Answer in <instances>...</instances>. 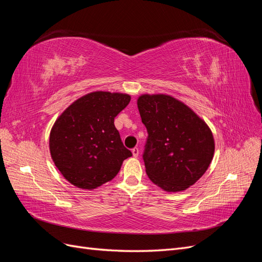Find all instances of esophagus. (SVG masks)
Masks as SVG:
<instances>
[{
  "label": "esophagus",
  "mask_w": 262,
  "mask_h": 262,
  "mask_svg": "<svg viewBox=\"0 0 262 262\" xmlns=\"http://www.w3.org/2000/svg\"><path fill=\"white\" fill-rule=\"evenodd\" d=\"M132 155H133V157H138L139 156V148L138 147H134L132 149Z\"/></svg>",
  "instance_id": "1"
}]
</instances>
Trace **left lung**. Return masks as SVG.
Returning <instances> with one entry per match:
<instances>
[{
  "instance_id": "1",
  "label": "left lung",
  "mask_w": 262,
  "mask_h": 262,
  "mask_svg": "<svg viewBox=\"0 0 262 262\" xmlns=\"http://www.w3.org/2000/svg\"><path fill=\"white\" fill-rule=\"evenodd\" d=\"M138 108L148 134L143 153L148 178L167 192L195 184L215 147L208 124L169 95H142Z\"/></svg>"
}]
</instances>
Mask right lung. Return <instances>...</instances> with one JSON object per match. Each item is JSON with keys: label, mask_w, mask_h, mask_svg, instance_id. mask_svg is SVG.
<instances>
[{"label": "right lung", "mask_w": 262, "mask_h": 262, "mask_svg": "<svg viewBox=\"0 0 262 262\" xmlns=\"http://www.w3.org/2000/svg\"><path fill=\"white\" fill-rule=\"evenodd\" d=\"M130 95L94 92L75 100L54 122L50 153L54 165L73 186L93 190L114 179L132 156L115 126Z\"/></svg>", "instance_id": "right-lung-1"}]
</instances>
